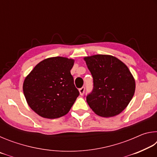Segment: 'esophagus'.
<instances>
[{"label":"esophagus","instance_id":"esophagus-1","mask_svg":"<svg viewBox=\"0 0 157 157\" xmlns=\"http://www.w3.org/2000/svg\"><path fill=\"white\" fill-rule=\"evenodd\" d=\"M84 91H85V87L84 86H82V88H80L79 89V94L81 95H83L84 94Z\"/></svg>","mask_w":157,"mask_h":157}]
</instances>
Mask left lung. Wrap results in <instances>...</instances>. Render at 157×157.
<instances>
[{"instance_id":"8db88e82","label":"left lung","mask_w":157,"mask_h":157,"mask_svg":"<svg viewBox=\"0 0 157 157\" xmlns=\"http://www.w3.org/2000/svg\"><path fill=\"white\" fill-rule=\"evenodd\" d=\"M94 79L92 91L86 95L91 109L102 117L121 113L134 96L135 80L127 66L111 55L84 58Z\"/></svg>"}]
</instances>
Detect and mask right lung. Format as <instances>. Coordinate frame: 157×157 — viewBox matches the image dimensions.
Returning a JSON list of instances; mask_svg holds the SVG:
<instances>
[{"instance_id": "add662e5", "label": "right lung", "mask_w": 157, "mask_h": 157, "mask_svg": "<svg viewBox=\"0 0 157 157\" xmlns=\"http://www.w3.org/2000/svg\"><path fill=\"white\" fill-rule=\"evenodd\" d=\"M74 60L62 57L41 61L26 77L23 94L34 112L46 118L65 116L79 96L71 70Z\"/></svg>"}]
</instances>
